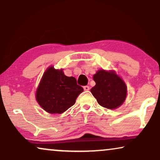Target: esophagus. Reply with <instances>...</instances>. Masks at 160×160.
<instances>
[{
	"instance_id": "1",
	"label": "esophagus",
	"mask_w": 160,
	"mask_h": 160,
	"mask_svg": "<svg viewBox=\"0 0 160 160\" xmlns=\"http://www.w3.org/2000/svg\"><path fill=\"white\" fill-rule=\"evenodd\" d=\"M83 89H84L85 91H89V89H90V88H89V86H86L83 87Z\"/></svg>"
}]
</instances>
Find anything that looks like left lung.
<instances>
[{"label": "left lung", "instance_id": "8db88e82", "mask_svg": "<svg viewBox=\"0 0 160 160\" xmlns=\"http://www.w3.org/2000/svg\"><path fill=\"white\" fill-rule=\"evenodd\" d=\"M93 78L96 85L91 89V92L99 105L116 109L122 105L127 97V86L114 71L100 69Z\"/></svg>", "mask_w": 160, "mask_h": 160}]
</instances>
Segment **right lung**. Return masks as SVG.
<instances>
[{"instance_id": "obj_1", "label": "right lung", "mask_w": 160, "mask_h": 160, "mask_svg": "<svg viewBox=\"0 0 160 160\" xmlns=\"http://www.w3.org/2000/svg\"><path fill=\"white\" fill-rule=\"evenodd\" d=\"M83 88L74 77H67L63 69L50 67L44 72L36 93L39 105L49 113L61 114L75 103Z\"/></svg>"}]
</instances>
